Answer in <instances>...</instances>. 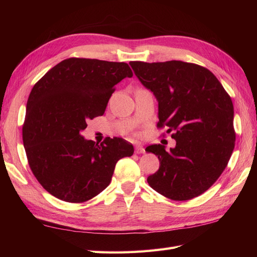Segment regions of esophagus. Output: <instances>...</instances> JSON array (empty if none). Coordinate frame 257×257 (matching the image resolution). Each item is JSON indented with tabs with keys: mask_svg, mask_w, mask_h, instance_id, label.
Segmentation results:
<instances>
[{
	"mask_svg": "<svg viewBox=\"0 0 257 257\" xmlns=\"http://www.w3.org/2000/svg\"><path fill=\"white\" fill-rule=\"evenodd\" d=\"M135 152H136V154L140 155V154H145L146 150H145V148H144L143 146H136V150H135Z\"/></svg>",
	"mask_w": 257,
	"mask_h": 257,
	"instance_id": "34e87169",
	"label": "esophagus"
}]
</instances>
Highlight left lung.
I'll return each mask as SVG.
<instances>
[{
	"label": "left lung",
	"instance_id": "left-lung-1",
	"mask_svg": "<svg viewBox=\"0 0 257 257\" xmlns=\"http://www.w3.org/2000/svg\"><path fill=\"white\" fill-rule=\"evenodd\" d=\"M135 75L158 100V127L173 133L176 147L151 145L159 170L150 187L166 198L185 201L209 189L224 171L235 143L231 97L209 69L181 61L132 62Z\"/></svg>",
	"mask_w": 257,
	"mask_h": 257
}]
</instances>
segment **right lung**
<instances>
[{
  "label": "right lung",
  "instance_id": "1",
  "mask_svg": "<svg viewBox=\"0 0 257 257\" xmlns=\"http://www.w3.org/2000/svg\"><path fill=\"white\" fill-rule=\"evenodd\" d=\"M133 77L128 64L68 58L43 76L26 103L23 144L31 170L48 193L70 203L88 201L111 181L119 159L134 154L121 138L102 144L80 135L102 116L114 86Z\"/></svg>",
  "mask_w": 257,
  "mask_h": 257
}]
</instances>
